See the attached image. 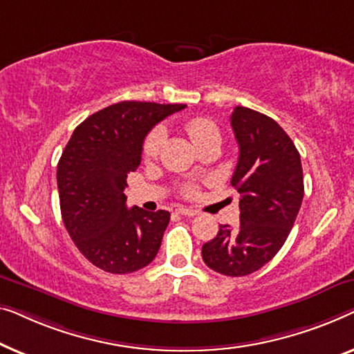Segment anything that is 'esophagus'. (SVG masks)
Instances as JSON below:
<instances>
[{
	"instance_id": "34e87169",
	"label": "esophagus",
	"mask_w": 354,
	"mask_h": 354,
	"mask_svg": "<svg viewBox=\"0 0 354 354\" xmlns=\"http://www.w3.org/2000/svg\"><path fill=\"white\" fill-rule=\"evenodd\" d=\"M176 213H179V215H184V216H196V215H198L197 210H194V208H186V207L176 208Z\"/></svg>"
}]
</instances>
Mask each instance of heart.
<instances>
[{
	"label": "heart",
	"instance_id": "obj_1",
	"mask_svg": "<svg viewBox=\"0 0 354 354\" xmlns=\"http://www.w3.org/2000/svg\"><path fill=\"white\" fill-rule=\"evenodd\" d=\"M184 131L187 133V136L191 138V141L197 149H201L203 144L212 141L213 138H221L218 127L210 120V118H205V117L189 118V120H186V123H184ZM162 139H163L162 128H153L152 131L147 134L142 142V157L146 158V160L157 156L158 149L162 146ZM184 192H186L187 196H192V194L196 192V187L187 186L184 189Z\"/></svg>",
	"mask_w": 354,
	"mask_h": 354
}]
</instances>
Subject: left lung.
<instances>
[{
  "label": "left lung",
  "instance_id": "left-lung-1",
  "mask_svg": "<svg viewBox=\"0 0 354 354\" xmlns=\"http://www.w3.org/2000/svg\"><path fill=\"white\" fill-rule=\"evenodd\" d=\"M231 127L239 160L231 184L241 194V223L220 225L203 243L202 258L225 276L252 274L271 261L287 241L301 207L303 168L288 134L265 113L237 106Z\"/></svg>",
  "mask_w": 354,
  "mask_h": 354
}]
</instances>
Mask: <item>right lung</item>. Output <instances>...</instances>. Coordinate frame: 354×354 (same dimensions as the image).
Wrapping results in <instances>:
<instances>
[{"instance_id":"right-lung-1","label":"right lung","mask_w":354,"mask_h":354,"mask_svg":"<svg viewBox=\"0 0 354 354\" xmlns=\"http://www.w3.org/2000/svg\"><path fill=\"white\" fill-rule=\"evenodd\" d=\"M184 104L123 101L89 115L57 163L62 221L83 257L99 270L128 274L147 266L170 223L165 210L127 207V176L141 163L147 133Z\"/></svg>"}]
</instances>
